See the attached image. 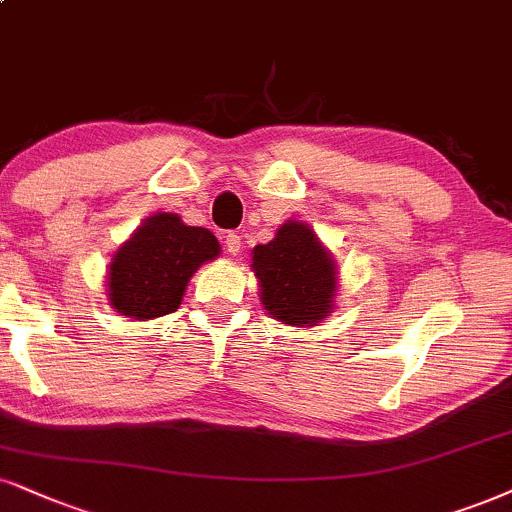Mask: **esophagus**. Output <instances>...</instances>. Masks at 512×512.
Wrapping results in <instances>:
<instances>
[{
	"instance_id": "esophagus-1",
	"label": "esophagus",
	"mask_w": 512,
	"mask_h": 512,
	"mask_svg": "<svg viewBox=\"0 0 512 512\" xmlns=\"http://www.w3.org/2000/svg\"><path fill=\"white\" fill-rule=\"evenodd\" d=\"M224 248H226V252H229V255H238V252H241V236H238V234H226Z\"/></svg>"
}]
</instances>
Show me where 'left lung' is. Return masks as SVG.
Returning <instances> with one entry per match:
<instances>
[{
	"mask_svg": "<svg viewBox=\"0 0 512 512\" xmlns=\"http://www.w3.org/2000/svg\"><path fill=\"white\" fill-rule=\"evenodd\" d=\"M250 255L260 302L276 321L312 328L333 314L338 264L312 226L288 219L269 243L255 245Z\"/></svg>",
	"mask_w": 512,
	"mask_h": 512,
	"instance_id": "8db88e82",
	"label": "left lung"
}]
</instances>
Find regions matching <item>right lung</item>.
Segmentation results:
<instances>
[{
  "instance_id": "1",
  "label": "right lung",
  "mask_w": 512,
  "mask_h": 512,
  "mask_svg": "<svg viewBox=\"0 0 512 512\" xmlns=\"http://www.w3.org/2000/svg\"><path fill=\"white\" fill-rule=\"evenodd\" d=\"M219 252L212 231L184 224L174 212H155L111 257L108 304L132 321L177 312L191 276Z\"/></svg>"
}]
</instances>
